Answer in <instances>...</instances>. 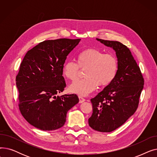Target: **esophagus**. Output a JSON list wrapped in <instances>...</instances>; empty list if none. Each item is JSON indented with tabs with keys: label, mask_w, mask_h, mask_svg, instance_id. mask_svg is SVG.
<instances>
[{
	"label": "esophagus",
	"mask_w": 157,
	"mask_h": 157,
	"mask_svg": "<svg viewBox=\"0 0 157 157\" xmlns=\"http://www.w3.org/2000/svg\"><path fill=\"white\" fill-rule=\"evenodd\" d=\"M78 97H79V103H82V102H83L84 101H85V98H83L82 96L79 95Z\"/></svg>",
	"instance_id": "1"
}]
</instances>
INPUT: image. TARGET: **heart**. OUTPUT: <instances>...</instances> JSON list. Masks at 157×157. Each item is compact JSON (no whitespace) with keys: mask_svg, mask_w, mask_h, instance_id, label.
<instances>
[{"mask_svg":"<svg viewBox=\"0 0 157 157\" xmlns=\"http://www.w3.org/2000/svg\"><path fill=\"white\" fill-rule=\"evenodd\" d=\"M77 63L67 61L62 68L63 75L71 81H75L80 69H85V79L74 81L69 86L74 94L85 96L97 88L111 85L118 72L119 62L113 54L105 53L100 49L90 48L83 49L76 56Z\"/></svg>","mask_w":157,"mask_h":157,"instance_id":"b5f03b06","label":"heart"}]
</instances>
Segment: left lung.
<instances>
[{
    "mask_svg": "<svg viewBox=\"0 0 157 157\" xmlns=\"http://www.w3.org/2000/svg\"><path fill=\"white\" fill-rule=\"evenodd\" d=\"M97 40L115 50L119 68L113 83L90 100L93 113L88 124L95 130L110 132L122 125L137 110L144 80L125 45L118 41Z\"/></svg>",
    "mask_w": 157,
    "mask_h": 157,
    "instance_id": "left-lung-1",
    "label": "left lung"
}]
</instances>
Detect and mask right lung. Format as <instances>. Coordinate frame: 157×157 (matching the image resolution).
<instances>
[{
  "label": "right lung",
  "mask_w": 157,
  "mask_h": 157,
  "mask_svg": "<svg viewBox=\"0 0 157 157\" xmlns=\"http://www.w3.org/2000/svg\"><path fill=\"white\" fill-rule=\"evenodd\" d=\"M81 39L46 40L25 55L16 77L18 107L30 125L43 130L63 127L67 111L79 102L76 94L56 95L66 86L62 68Z\"/></svg>",
  "instance_id": "1"
}]
</instances>
